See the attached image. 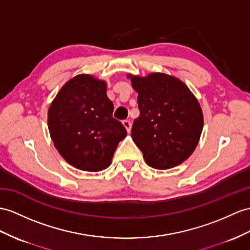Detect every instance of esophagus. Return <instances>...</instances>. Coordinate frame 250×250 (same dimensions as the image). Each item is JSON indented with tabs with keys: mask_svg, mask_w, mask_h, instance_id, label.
Returning a JSON list of instances; mask_svg holds the SVG:
<instances>
[{
	"mask_svg": "<svg viewBox=\"0 0 250 250\" xmlns=\"http://www.w3.org/2000/svg\"><path fill=\"white\" fill-rule=\"evenodd\" d=\"M123 125L125 126L126 130L128 131V132H130V130H131V122L128 121V120H124L123 121Z\"/></svg>",
	"mask_w": 250,
	"mask_h": 250,
	"instance_id": "esophagus-1",
	"label": "esophagus"
}]
</instances>
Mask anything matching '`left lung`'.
<instances>
[{"label": "left lung", "instance_id": "8db88e82", "mask_svg": "<svg viewBox=\"0 0 250 250\" xmlns=\"http://www.w3.org/2000/svg\"><path fill=\"white\" fill-rule=\"evenodd\" d=\"M138 92L139 118L131 138L147 166L167 169L187 160L196 148L204 117L196 97L180 79L163 73L128 75Z\"/></svg>", "mask_w": 250, "mask_h": 250}]
</instances>
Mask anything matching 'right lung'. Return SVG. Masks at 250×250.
I'll list each match as a JSON object with an SVG mask.
<instances>
[{
    "label": "right lung",
    "mask_w": 250,
    "mask_h": 250,
    "mask_svg": "<svg viewBox=\"0 0 250 250\" xmlns=\"http://www.w3.org/2000/svg\"><path fill=\"white\" fill-rule=\"evenodd\" d=\"M106 83L93 76L73 77L60 89L48 109V130L58 153L71 166L99 172L111 164L127 131L112 117Z\"/></svg>",
    "instance_id": "add662e5"
}]
</instances>
